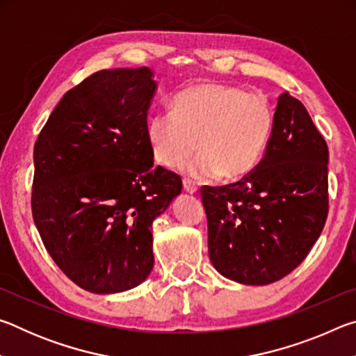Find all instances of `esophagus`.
<instances>
[{
	"label": "esophagus",
	"mask_w": 356,
	"mask_h": 356,
	"mask_svg": "<svg viewBox=\"0 0 356 356\" xmlns=\"http://www.w3.org/2000/svg\"><path fill=\"white\" fill-rule=\"evenodd\" d=\"M184 190L191 193V195H193V193L197 191V185L190 179H184Z\"/></svg>",
	"instance_id": "34e87169"
}]
</instances>
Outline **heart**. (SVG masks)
<instances>
[{
    "mask_svg": "<svg viewBox=\"0 0 356 356\" xmlns=\"http://www.w3.org/2000/svg\"><path fill=\"white\" fill-rule=\"evenodd\" d=\"M275 119L267 95L234 84L201 83L174 95L170 113L149 119L147 140L156 163L180 168L197 147L200 155L188 166L193 177L236 182L261 163Z\"/></svg>",
    "mask_w": 356,
    "mask_h": 356,
    "instance_id": "b5f03b06",
    "label": "heart"
}]
</instances>
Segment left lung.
<instances>
[{
	"label": "left lung",
	"instance_id": "1",
	"mask_svg": "<svg viewBox=\"0 0 356 356\" xmlns=\"http://www.w3.org/2000/svg\"><path fill=\"white\" fill-rule=\"evenodd\" d=\"M261 163L238 182L201 186L209 257L226 278L264 286L308 256L328 215V146L305 105L282 92Z\"/></svg>",
	"mask_w": 356,
	"mask_h": 356
}]
</instances>
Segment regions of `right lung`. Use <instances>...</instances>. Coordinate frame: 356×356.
I'll list each match as a JSON object with an SVG mask.
<instances>
[{"label": "right lung", "mask_w": 356, "mask_h": 356, "mask_svg": "<svg viewBox=\"0 0 356 356\" xmlns=\"http://www.w3.org/2000/svg\"><path fill=\"white\" fill-rule=\"evenodd\" d=\"M147 67L100 70L72 88L34 144L31 209L48 254L84 291L134 289L154 267L152 222L182 190L154 168Z\"/></svg>", "instance_id": "1"}]
</instances>
